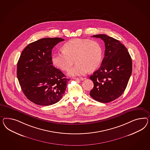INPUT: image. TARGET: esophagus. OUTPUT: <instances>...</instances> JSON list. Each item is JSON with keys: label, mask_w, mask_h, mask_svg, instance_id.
<instances>
[{"label": "esophagus", "mask_w": 150, "mask_h": 150, "mask_svg": "<svg viewBox=\"0 0 150 150\" xmlns=\"http://www.w3.org/2000/svg\"><path fill=\"white\" fill-rule=\"evenodd\" d=\"M75 79L76 80H80V81H82V80H84V78H83V77H77V78H75Z\"/></svg>", "instance_id": "esophagus-1"}]
</instances>
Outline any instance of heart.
Wrapping results in <instances>:
<instances>
[{
  "label": "heart",
  "instance_id": "obj_1",
  "mask_svg": "<svg viewBox=\"0 0 150 150\" xmlns=\"http://www.w3.org/2000/svg\"><path fill=\"white\" fill-rule=\"evenodd\" d=\"M101 58L102 49L97 41L76 38L65 42L63 51L53 54L52 62L57 68L67 71L72 67L75 58L77 63L70 70L68 74L79 76L85 74L88 70L92 71L97 69Z\"/></svg>",
  "mask_w": 150,
  "mask_h": 150
}]
</instances>
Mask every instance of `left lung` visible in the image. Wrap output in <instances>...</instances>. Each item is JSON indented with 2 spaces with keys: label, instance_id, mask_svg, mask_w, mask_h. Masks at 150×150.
<instances>
[{
  "label": "left lung",
  "instance_id": "8db88e82",
  "mask_svg": "<svg viewBox=\"0 0 150 150\" xmlns=\"http://www.w3.org/2000/svg\"><path fill=\"white\" fill-rule=\"evenodd\" d=\"M92 37L104 41L105 50L100 68L89 77L94 83L89 94L96 101L109 103L126 89L132 72V58L120 41L105 34Z\"/></svg>",
  "mask_w": 150,
  "mask_h": 150
}]
</instances>
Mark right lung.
Masks as SVG:
<instances>
[{"instance_id":"right-lung-1","label":"right lung","mask_w":150,"mask_h":150,"mask_svg":"<svg viewBox=\"0 0 150 150\" xmlns=\"http://www.w3.org/2000/svg\"><path fill=\"white\" fill-rule=\"evenodd\" d=\"M64 40L46 38L28 45L21 53L17 76L25 97L34 104L51 105L61 100L69 79L53 65L52 50Z\"/></svg>"}]
</instances>
